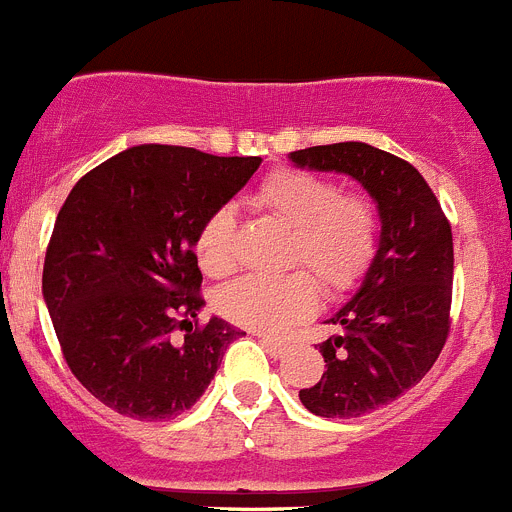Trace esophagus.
Instances as JSON below:
<instances>
[{
    "label": "esophagus",
    "instance_id": "1",
    "mask_svg": "<svg viewBox=\"0 0 512 512\" xmlns=\"http://www.w3.org/2000/svg\"><path fill=\"white\" fill-rule=\"evenodd\" d=\"M261 346H264L266 354L274 356V359H282V356L289 351L287 341H279V338H269V336H261Z\"/></svg>",
    "mask_w": 512,
    "mask_h": 512
}]
</instances>
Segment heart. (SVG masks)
<instances>
[{
    "label": "heart",
    "mask_w": 512,
    "mask_h": 512,
    "mask_svg": "<svg viewBox=\"0 0 512 512\" xmlns=\"http://www.w3.org/2000/svg\"><path fill=\"white\" fill-rule=\"evenodd\" d=\"M261 207L295 228L289 264L307 266L328 295H341L364 277L377 251L379 217L364 194H341L336 182L310 171L279 169L261 182ZM200 266L223 277L233 271L235 210L217 207L197 233ZM215 305L230 323L251 330H282L305 318L318 305V284L307 271L284 277H243L225 284Z\"/></svg>",
    "instance_id": "b5f03b06"
}]
</instances>
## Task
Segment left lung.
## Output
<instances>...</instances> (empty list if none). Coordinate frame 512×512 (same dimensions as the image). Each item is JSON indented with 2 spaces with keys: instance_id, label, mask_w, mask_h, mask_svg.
<instances>
[{
  "instance_id": "1",
  "label": "left lung",
  "mask_w": 512,
  "mask_h": 512,
  "mask_svg": "<svg viewBox=\"0 0 512 512\" xmlns=\"http://www.w3.org/2000/svg\"><path fill=\"white\" fill-rule=\"evenodd\" d=\"M297 169L336 171L366 189L379 238L359 289L325 323L341 336L320 343L328 372L300 400L320 418H359L390 405L436 364L449 336L451 225L420 171L387 151L348 140L289 153Z\"/></svg>"
}]
</instances>
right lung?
Segmentation results:
<instances>
[{
    "mask_svg": "<svg viewBox=\"0 0 512 512\" xmlns=\"http://www.w3.org/2000/svg\"><path fill=\"white\" fill-rule=\"evenodd\" d=\"M259 156L143 143L81 176L53 225L43 300L66 364L99 402L138 420L182 415L205 395L225 348L246 336L197 292V233L246 187ZM176 327L184 344H171Z\"/></svg>",
    "mask_w": 512,
    "mask_h": 512,
    "instance_id": "add662e5",
    "label": "right lung"
}]
</instances>
